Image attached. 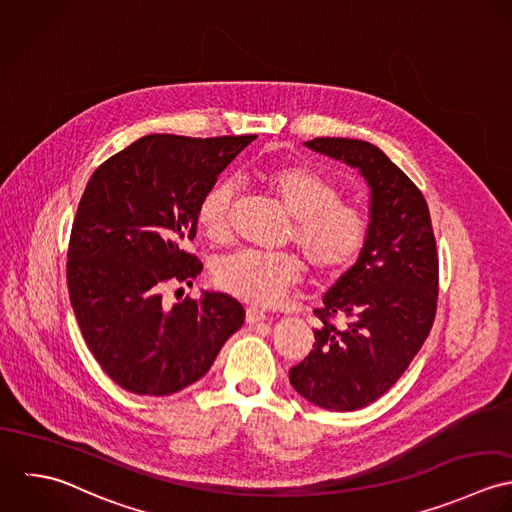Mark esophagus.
Here are the masks:
<instances>
[{
  "mask_svg": "<svg viewBox=\"0 0 512 512\" xmlns=\"http://www.w3.org/2000/svg\"><path fill=\"white\" fill-rule=\"evenodd\" d=\"M265 318H267V314H265L261 308L249 307L245 310V320H247L249 324L261 322V320H265Z\"/></svg>",
  "mask_w": 512,
  "mask_h": 512,
  "instance_id": "34e87169",
  "label": "esophagus"
}]
</instances>
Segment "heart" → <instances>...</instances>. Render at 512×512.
<instances>
[{
	"label": "heart",
	"mask_w": 512,
	"mask_h": 512,
	"mask_svg": "<svg viewBox=\"0 0 512 512\" xmlns=\"http://www.w3.org/2000/svg\"><path fill=\"white\" fill-rule=\"evenodd\" d=\"M261 182L291 223L295 247L316 275H334L356 261L368 237V219L352 204L338 202V188L305 166H279ZM235 188L215 182L202 198L198 219L205 235L223 241L229 231ZM215 285L255 307L277 305L299 281L301 267L287 253L239 251L215 267Z\"/></svg>",
	"instance_id": "heart-1"
}]
</instances>
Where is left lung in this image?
<instances>
[{
    "label": "left lung",
    "mask_w": 512,
    "mask_h": 512,
    "mask_svg": "<svg viewBox=\"0 0 512 512\" xmlns=\"http://www.w3.org/2000/svg\"><path fill=\"white\" fill-rule=\"evenodd\" d=\"M305 146L366 180L368 237L314 310L322 322L314 348L289 380L318 408L354 411L398 382L431 330L439 291L435 235L425 198L378 146L352 138H314ZM332 317L347 324L338 329Z\"/></svg>",
    "instance_id": "obj_1"
}]
</instances>
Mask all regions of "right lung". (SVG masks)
Instances as JSON below:
<instances>
[{
	"mask_svg": "<svg viewBox=\"0 0 512 512\" xmlns=\"http://www.w3.org/2000/svg\"><path fill=\"white\" fill-rule=\"evenodd\" d=\"M257 136L150 134L91 176L67 253L69 297L104 372L138 396H168L198 382L245 310L202 291L166 307L168 283H188L202 263L184 251L217 176Z\"/></svg>",
	"mask_w": 512,
	"mask_h": 512,
	"instance_id": "obj_1",
	"label": "right lung"
}]
</instances>
